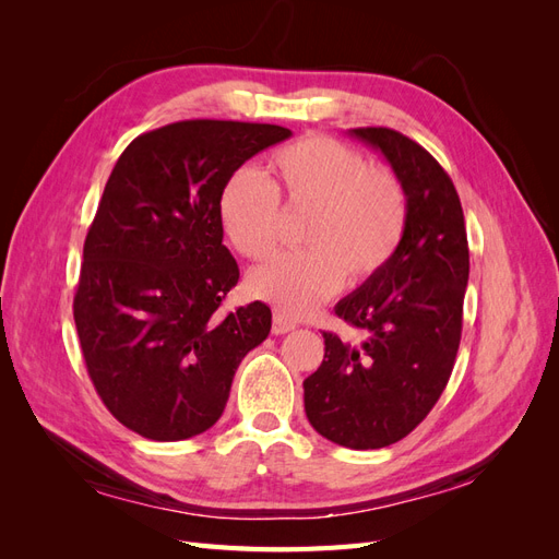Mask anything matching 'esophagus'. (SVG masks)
<instances>
[{"label": "esophagus", "instance_id": "1", "mask_svg": "<svg viewBox=\"0 0 559 559\" xmlns=\"http://www.w3.org/2000/svg\"><path fill=\"white\" fill-rule=\"evenodd\" d=\"M296 329V321H292L286 314H282L280 310L273 312V333L282 335V333H289Z\"/></svg>", "mask_w": 559, "mask_h": 559}]
</instances>
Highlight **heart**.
<instances>
[{"label":"heart","mask_w":559,"mask_h":559,"mask_svg":"<svg viewBox=\"0 0 559 559\" xmlns=\"http://www.w3.org/2000/svg\"><path fill=\"white\" fill-rule=\"evenodd\" d=\"M273 183L251 167L233 173L218 193V222L235 251L263 261L280 242V200L310 212L300 249L253 270L249 292L286 317L329 300L343 280L364 284L394 259L408 226L401 177L331 138L298 140L270 158Z\"/></svg>","instance_id":"heart-1"}]
</instances>
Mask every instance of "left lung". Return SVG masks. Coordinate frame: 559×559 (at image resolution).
Listing matches in <instances>:
<instances>
[{
    "mask_svg": "<svg viewBox=\"0 0 559 559\" xmlns=\"http://www.w3.org/2000/svg\"><path fill=\"white\" fill-rule=\"evenodd\" d=\"M408 193L394 259L335 306L361 343L324 331V361L302 382L317 433L352 450L408 436L441 399L462 341L468 242L460 195L438 160L392 128H354Z\"/></svg>",
    "mask_w": 559,
    "mask_h": 559,
    "instance_id": "8db88e82",
    "label": "left lung"
}]
</instances>
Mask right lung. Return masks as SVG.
<instances>
[{
  "label": "right lung",
  "instance_id": "add662e5",
  "mask_svg": "<svg viewBox=\"0 0 559 559\" xmlns=\"http://www.w3.org/2000/svg\"><path fill=\"white\" fill-rule=\"evenodd\" d=\"M289 138L195 118L140 134L116 160L83 245L74 321L99 399L130 431L170 443L214 427L235 370L267 337L265 302L218 310L240 267L216 205L245 160Z\"/></svg>",
  "mask_w": 559,
  "mask_h": 559
}]
</instances>
